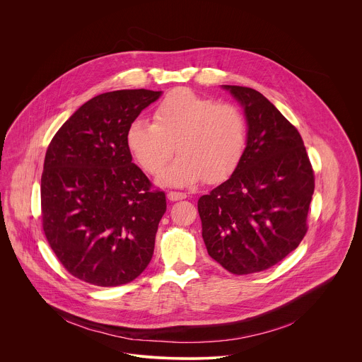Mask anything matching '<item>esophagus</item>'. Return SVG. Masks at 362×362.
Segmentation results:
<instances>
[{
    "instance_id": "esophagus-1",
    "label": "esophagus",
    "mask_w": 362,
    "mask_h": 362,
    "mask_svg": "<svg viewBox=\"0 0 362 362\" xmlns=\"http://www.w3.org/2000/svg\"><path fill=\"white\" fill-rule=\"evenodd\" d=\"M167 198L170 201H181V199H185L187 198V194L185 192H177V191H170L167 194Z\"/></svg>"
}]
</instances>
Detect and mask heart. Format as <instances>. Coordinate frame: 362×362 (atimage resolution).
<instances>
[{
	"label": "heart",
	"instance_id": "1",
	"mask_svg": "<svg viewBox=\"0 0 362 362\" xmlns=\"http://www.w3.org/2000/svg\"><path fill=\"white\" fill-rule=\"evenodd\" d=\"M153 119L134 118L127 142L152 175L164 170L177 148L180 156L161 175L165 184L185 187L204 178L218 182L235 171L245 153L248 124L234 104L175 89L156 105Z\"/></svg>",
	"mask_w": 362,
	"mask_h": 362
}]
</instances>
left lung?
<instances>
[{
    "label": "left lung",
    "mask_w": 362,
    "mask_h": 362,
    "mask_svg": "<svg viewBox=\"0 0 362 362\" xmlns=\"http://www.w3.org/2000/svg\"><path fill=\"white\" fill-rule=\"evenodd\" d=\"M248 124L244 157L231 177L198 201L210 258L233 274L266 270L293 252L308 231L315 189L298 129L258 90L224 85Z\"/></svg>",
    "instance_id": "1"
}]
</instances>
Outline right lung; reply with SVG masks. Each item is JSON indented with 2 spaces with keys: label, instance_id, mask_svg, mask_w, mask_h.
<instances>
[{
  "label": "right lung",
  "instance_id": "right-lung-1",
  "mask_svg": "<svg viewBox=\"0 0 362 362\" xmlns=\"http://www.w3.org/2000/svg\"><path fill=\"white\" fill-rule=\"evenodd\" d=\"M161 92L115 90L81 105L57 131L42 174V223L74 277L99 287L135 280L155 251L165 194L132 163L127 131Z\"/></svg>",
  "mask_w": 362,
  "mask_h": 362
}]
</instances>
